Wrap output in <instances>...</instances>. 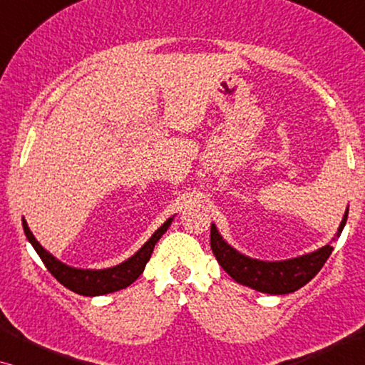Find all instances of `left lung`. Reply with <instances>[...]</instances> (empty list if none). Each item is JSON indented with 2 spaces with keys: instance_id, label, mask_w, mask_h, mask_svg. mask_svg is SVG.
Wrapping results in <instances>:
<instances>
[{
  "instance_id": "left-lung-1",
  "label": "left lung",
  "mask_w": 365,
  "mask_h": 365,
  "mask_svg": "<svg viewBox=\"0 0 365 365\" xmlns=\"http://www.w3.org/2000/svg\"><path fill=\"white\" fill-rule=\"evenodd\" d=\"M349 207L344 212V217L332 241L341 236L347 221ZM332 241L316 251L302 254V256L284 259V261H261V259L249 257L239 252L231 244L224 241L219 234L216 224H211V249L216 256L219 266L231 276L234 281L264 294H291L311 281L321 271L324 264L334 251Z\"/></svg>"
}]
</instances>
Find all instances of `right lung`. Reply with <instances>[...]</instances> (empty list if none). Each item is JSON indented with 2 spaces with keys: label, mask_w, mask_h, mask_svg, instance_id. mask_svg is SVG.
<instances>
[{
  "label": "right lung",
  "mask_w": 365,
  "mask_h": 365,
  "mask_svg": "<svg viewBox=\"0 0 365 365\" xmlns=\"http://www.w3.org/2000/svg\"><path fill=\"white\" fill-rule=\"evenodd\" d=\"M173 217H169L151 237L144 242V246L139 249L138 252H134L131 257H128L126 261L113 267L106 269H79L68 266L53 256L51 252H48L41 244L38 242V239L33 236V232L29 231L26 219L23 217V229L26 234L28 241L31 242L34 251L38 252V256L41 257L44 266L48 267V271L63 284L64 287H68L69 291L81 294V296L94 297V296H104V294H111L121 289H126L128 286L136 281L141 276L144 267L149 259H151L153 249L156 246V242L161 239L164 232L168 231V227L171 226Z\"/></svg>",
  "instance_id": "obj_1"
}]
</instances>
